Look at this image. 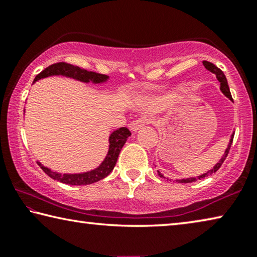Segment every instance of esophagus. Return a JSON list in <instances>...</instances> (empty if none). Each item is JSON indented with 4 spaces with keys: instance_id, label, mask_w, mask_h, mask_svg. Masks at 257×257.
<instances>
[{
    "instance_id": "34e87169",
    "label": "esophagus",
    "mask_w": 257,
    "mask_h": 257,
    "mask_svg": "<svg viewBox=\"0 0 257 257\" xmlns=\"http://www.w3.org/2000/svg\"><path fill=\"white\" fill-rule=\"evenodd\" d=\"M148 123H150V120H148V118H139V120L130 122L129 128H130V130H132L133 133H136V132H139L141 128H143L144 125L148 124Z\"/></svg>"
}]
</instances>
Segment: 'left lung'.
Listing matches in <instances>:
<instances>
[{
	"mask_svg": "<svg viewBox=\"0 0 257 257\" xmlns=\"http://www.w3.org/2000/svg\"><path fill=\"white\" fill-rule=\"evenodd\" d=\"M203 64H204V67H205L206 70H209L210 72H212L213 75H216L217 79L219 80V82H220V91L223 92V94L225 95V97H227V98L229 99V100L233 101L232 95H231V92H229V87H228V84H227V79H226V77H225L224 72L221 71L219 68H217L216 66H214L213 63H211V62H208V61H203ZM233 137H234V132H233V134L231 135V139H229V142H228V144H227V148H226V150H225L223 157H221L219 162H218V163L216 164V165H214V166L211 168V170H209L208 172H205V173H203V174H201V175H198V177H196V178L175 179V180H173V179H170V178H166V177H164V175H163L162 173H160L159 171H158V175H159L160 178H163V179H167V180H170V181H175V182H180V183H189V182H195V181H197V180H202V179H204V178H206V177H209V175H211L212 173H216V172H217L218 170H219V167H220L221 165H223L224 160L226 159V157H227V155H228L229 149H231V145H232V142H233Z\"/></svg>",
	"mask_w": 257,
	"mask_h": 257,
	"instance_id": "obj_1",
	"label": "left lung"
}]
</instances>
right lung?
<instances>
[{
	"instance_id": "right-lung-1",
	"label": "right lung",
	"mask_w": 257,
	"mask_h": 257,
	"mask_svg": "<svg viewBox=\"0 0 257 257\" xmlns=\"http://www.w3.org/2000/svg\"><path fill=\"white\" fill-rule=\"evenodd\" d=\"M52 76H62V77L66 78H71L77 80L80 83L85 84H105L109 80V77L107 75H101L97 74V72L93 71H87L84 70V69L71 66L69 63H55L49 66L40 72L39 75L36 76V78L33 80V84L38 82V80L52 77ZM132 135L129 130L125 127L118 128L110 134L108 137V151H107V155L105 159L102 160L101 164L97 166L93 170L82 172V173H59V172L53 171L47 166H45L40 162H37L38 165L41 167L46 174L52 179L57 180V181L66 183V185H71V186H86L91 185V183H94L97 181H100L104 178H106L110 172L113 171L114 166H115L116 160L118 158V155H120L121 149L123 148L125 142H127L128 137Z\"/></svg>"
}]
</instances>
